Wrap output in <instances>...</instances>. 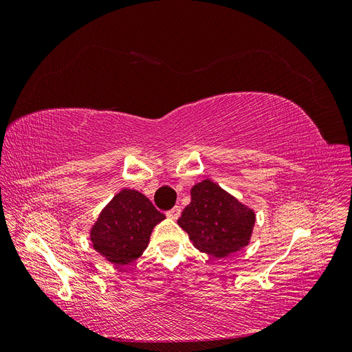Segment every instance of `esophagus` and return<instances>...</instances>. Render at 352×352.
<instances>
[{
	"instance_id": "esophagus-1",
	"label": "esophagus",
	"mask_w": 352,
	"mask_h": 352,
	"mask_svg": "<svg viewBox=\"0 0 352 352\" xmlns=\"http://www.w3.org/2000/svg\"><path fill=\"white\" fill-rule=\"evenodd\" d=\"M179 216H180V207H179V206H176V207H173L172 210L167 211V217H168V219H173V220H175V219H177Z\"/></svg>"
}]
</instances>
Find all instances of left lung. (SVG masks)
<instances>
[{"instance_id":"obj_1","label":"left lung","mask_w":352,"mask_h":352,"mask_svg":"<svg viewBox=\"0 0 352 352\" xmlns=\"http://www.w3.org/2000/svg\"><path fill=\"white\" fill-rule=\"evenodd\" d=\"M177 223L197 250L223 258L247 247L255 214L207 179L190 189V204L185 207Z\"/></svg>"}]
</instances>
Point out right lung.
Instances as JSON below:
<instances>
[{
    "mask_svg": "<svg viewBox=\"0 0 352 352\" xmlns=\"http://www.w3.org/2000/svg\"><path fill=\"white\" fill-rule=\"evenodd\" d=\"M164 219L145 195L133 189H122L92 226V247L113 264H129L141 257L154 226Z\"/></svg>",
    "mask_w": 352,
    "mask_h": 352,
    "instance_id": "obj_1",
    "label": "right lung"
}]
</instances>
